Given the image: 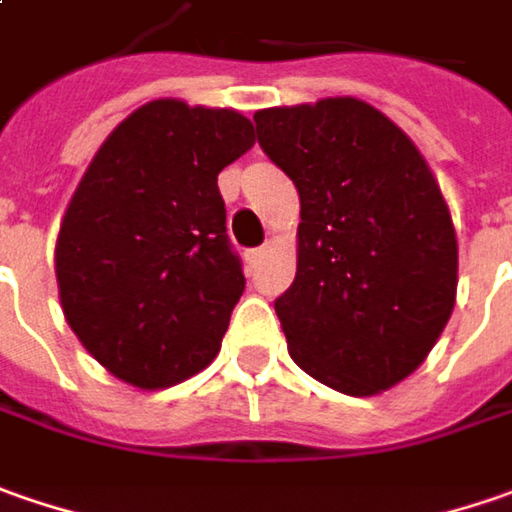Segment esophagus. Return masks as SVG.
I'll return each instance as SVG.
<instances>
[{
  "label": "esophagus",
  "instance_id": "obj_1",
  "mask_svg": "<svg viewBox=\"0 0 512 512\" xmlns=\"http://www.w3.org/2000/svg\"><path fill=\"white\" fill-rule=\"evenodd\" d=\"M263 255H266V249H263V246H260V249H249V252H246V263H249V269H255L257 263L263 260Z\"/></svg>",
  "mask_w": 512,
  "mask_h": 512
}]
</instances>
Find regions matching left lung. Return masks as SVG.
Listing matches in <instances>:
<instances>
[{
    "mask_svg": "<svg viewBox=\"0 0 512 512\" xmlns=\"http://www.w3.org/2000/svg\"><path fill=\"white\" fill-rule=\"evenodd\" d=\"M300 194L298 275L275 300L289 355L346 395L404 381L456 303L450 209L412 140L352 97L255 114Z\"/></svg>",
    "mask_w": 512,
    "mask_h": 512,
    "instance_id": "obj_1",
    "label": "left lung"
}]
</instances>
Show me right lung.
<instances>
[{
  "label": "right lung",
  "instance_id": "obj_1",
  "mask_svg": "<svg viewBox=\"0 0 512 512\" xmlns=\"http://www.w3.org/2000/svg\"><path fill=\"white\" fill-rule=\"evenodd\" d=\"M255 145L232 108L154 100L111 131L56 240L62 312L108 372L163 389L209 367L246 289L217 174Z\"/></svg>",
  "mask_w": 512,
  "mask_h": 512
}]
</instances>
